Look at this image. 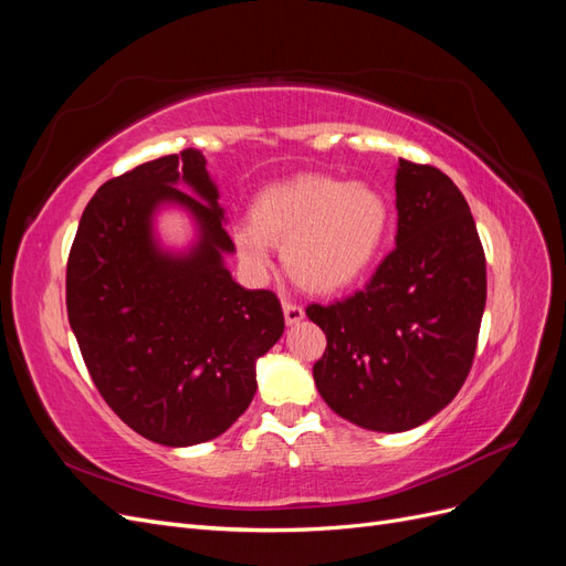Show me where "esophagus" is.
Returning a JSON list of instances; mask_svg holds the SVG:
<instances>
[{
	"instance_id": "34e87169",
	"label": "esophagus",
	"mask_w": 566,
	"mask_h": 566,
	"mask_svg": "<svg viewBox=\"0 0 566 566\" xmlns=\"http://www.w3.org/2000/svg\"><path fill=\"white\" fill-rule=\"evenodd\" d=\"M283 314H285V323L287 325H295V323H300L304 318L302 304H297L293 300H283Z\"/></svg>"
}]
</instances>
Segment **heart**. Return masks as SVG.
Wrapping results in <instances>:
<instances>
[{"instance_id":"b5f03b06","label":"heart","mask_w":566,"mask_h":566,"mask_svg":"<svg viewBox=\"0 0 566 566\" xmlns=\"http://www.w3.org/2000/svg\"><path fill=\"white\" fill-rule=\"evenodd\" d=\"M389 221V202L375 186L300 175L260 191L252 227L238 229L235 245L252 271H264L271 243H279L295 281L316 293H335L368 271Z\"/></svg>"}]
</instances>
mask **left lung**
Returning <instances> with one entry per match:
<instances>
[{
	"instance_id": "8db88e82",
	"label": "left lung",
	"mask_w": 566,
	"mask_h": 566,
	"mask_svg": "<svg viewBox=\"0 0 566 566\" xmlns=\"http://www.w3.org/2000/svg\"><path fill=\"white\" fill-rule=\"evenodd\" d=\"M397 248L352 297L306 306L328 339L314 382L337 416L406 432L453 401L472 368L486 256L470 205L432 165L399 158Z\"/></svg>"
}]
</instances>
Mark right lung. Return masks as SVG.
<instances>
[{"instance_id": "add662e5", "label": "right lung", "mask_w": 566, "mask_h": 566, "mask_svg": "<svg viewBox=\"0 0 566 566\" xmlns=\"http://www.w3.org/2000/svg\"><path fill=\"white\" fill-rule=\"evenodd\" d=\"M205 165L186 148L106 181L82 212L65 271L67 321L98 394L163 447L227 432L254 397L256 358L285 328L279 297L241 287L224 266L235 248ZM160 203L197 219L188 253L155 243Z\"/></svg>"}]
</instances>
